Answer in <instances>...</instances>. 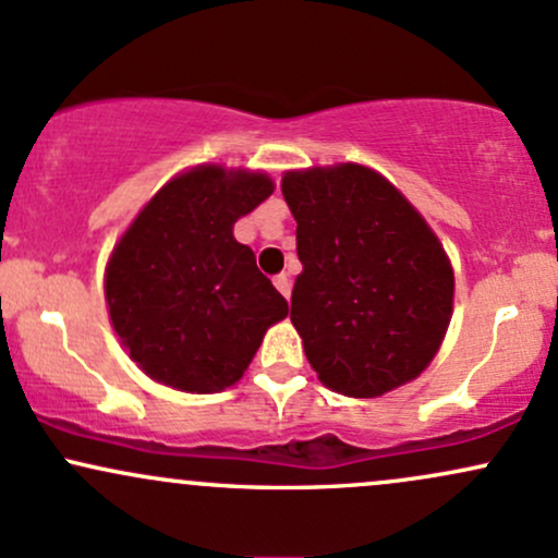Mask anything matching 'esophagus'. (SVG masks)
<instances>
[{
    "label": "esophagus",
    "instance_id": "34e87169",
    "mask_svg": "<svg viewBox=\"0 0 558 558\" xmlns=\"http://www.w3.org/2000/svg\"><path fill=\"white\" fill-rule=\"evenodd\" d=\"M272 283H275V289H278L280 293H283L286 299L291 296V278H289V275H275Z\"/></svg>",
    "mask_w": 558,
    "mask_h": 558
}]
</instances>
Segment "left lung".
Listing matches in <instances>:
<instances>
[{
  "instance_id": "obj_1",
  "label": "left lung",
  "mask_w": 558,
  "mask_h": 558,
  "mask_svg": "<svg viewBox=\"0 0 558 558\" xmlns=\"http://www.w3.org/2000/svg\"><path fill=\"white\" fill-rule=\"evenodd\" d=\"M302 275L291 323L328 389L381 397L432 363L452 315V269L437 235L391 182L341 163L289 171Z\"/></svg>"
}]
</instances>
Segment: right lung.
<instances>
[{
  "mask_svg": "<svg viewBox=\"0 0 558 558\" xmlns=\"http://www.w3.org/2000/svg\"><path fill=\"white\" fill-rule=\"evenodd\" d=\"M272 195L265 174L195 167L137 214L108 262L110 323L150 378L195 395L232 387L289 302L232 225Z\"/></svg>",
  "mask_w": 558,
  "mask_h": 558,
  "instance_id": "obj_1",
  "label": "right lung"
}]
</instances>
